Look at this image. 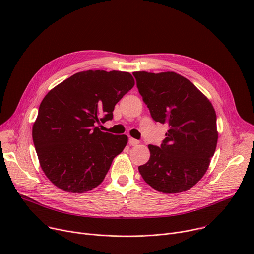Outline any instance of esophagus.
<instances>
[{"label":"esophagus","mask_w":254,"mask_h":254,"mask_svg":"<svg viewBox=\"0 0 254 254\" xmlns=\"http://www.w3.org/2000/svg\"><path fill=\"white\" fill-rule=\"evenodd\" d=\"M128 143H129L130 146H138L139 143H140V141H139V140H136V139H134V138H129Z\"/></svg>","instance_id":"obj_1"}]
</instances>
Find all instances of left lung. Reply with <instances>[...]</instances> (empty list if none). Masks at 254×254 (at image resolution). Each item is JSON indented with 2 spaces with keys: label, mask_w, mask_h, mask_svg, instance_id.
Returning a JSON list of instances; mask_svg holds the SVG:
<instances>
[{
  "label": "left lung",
  "mask_w": 254,
  "mask_h": 254,
  "mask_svg": "<svg viewBox=\"0 0 254 254\" xmlns=\"http://www.w3.org/2000/svg\"><path fill=\"white\" fill-rule=\"evenodd\" d=\"M152 118L169 129L161 147L148 145L149 161L139 167L146 183L159 192L191 189L207 172L218 131L216 113L204 93L175 72H134Z\"/></svg>",
  "instance_id": "1"
}]
</instances>
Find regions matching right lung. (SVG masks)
Wrapping results in <instances>:
<instances>
[{
    "label": "right lung",
    "instance_id": "1",
    "mask_svg": "<svg viewBox=\"0 0 254 254\" xmlns=\"http://www.w3.org/2000/svg\"><path fill=\"white\" fill-rule=\"evenodd\" d=\"M135 85L128 72L88 70L48 91L33 125L40 166L57 188L83 193L100 185L126 135L102 131L96 124L112 119L114 107Z\"/></svg>",
    "mask_w": 254,
    "mask_h": 254
}]
</instances>
